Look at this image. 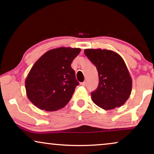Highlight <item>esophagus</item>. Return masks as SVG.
Here are the masks:
<instances>
[{
    "label": "esophagus",
    "mask_w": 154,
    "mask_h": 154,
    "mask_svg": "<svg viewBox=\"0 0 154 154\" xmlns=\"http://www.w3.org/2000/svg\"><path fill=\"white\" fill-rule=\"evenodd\" d=\"M81 85H82V86H86V85H87V82H83L81 83Z\"/></svg>",
    "instance_id": "1"
}]
</instances>
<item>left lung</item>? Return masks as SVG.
Masks as SVG:
<instances>
[{
    "label": "left lung",
    "instance_id": "1",
    "mask_svg": "<svg viewBox=\"0 0 154 154\" xmlns=\"http://www.w3.org/2000/svg\"><path fill=\"white\" fill-rule=\"evenodd\" d=\"M84 52L98 71L99 85L91 93L93 102L106 110L124 105L131 94L132 79L123 58L109 50L86 49Z\"/></svg>",
    "mask_w": 154,
    "mask_h": 154
}]
</instances>
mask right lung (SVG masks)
Listing matches in <instances>:
<instances>
[{
  "label": "right lung",
  "instance_id": "right-lung-1",
  "mask_svg": "<svg viewBox=\"0 0 154 154\" xmlns=\"http://www.w3.org/2000/svg\"><path fill=\"white\" fill-rule=\"evenodd\" d=\"M80 51V48L61 47L37 60L25 82L27 97L35 106L54 112L67 104L79 85L71 64Z\"/></svg>",
  "mask_w": 154,
  "mask_h": 154
}]
</instances>
